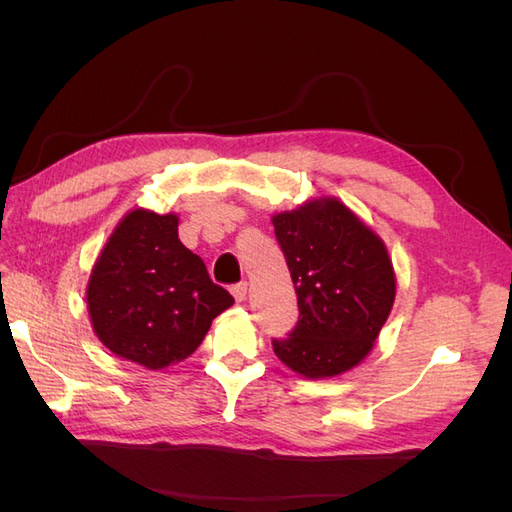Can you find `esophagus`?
<instances>
[{
  "label": "esophagus",
  "mask_w": 512,
  "mask_h": 512,
  "mask_svg": "<svg viewBox=\"0 0 512 512\" xmlns=\"http://www.w3.org/2000/svg\"><path fill=\"white\" fill-rule=\"evenodd\" d=\"M232 297H235L239 303L241 301H245V297H247V282H239V284H235L232 286Z\"/></svg>",
  "instance_id": "esophagus-1"
}]
</instances>
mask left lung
Here are the masks:
<instances>
[{"instance_id": "1", "label": "left lung", "mask_w": 512, "mask_h": 512, "mask_svg": "<svg viewBox=\"0 0 512 512\" xmlns=\"http://www.w3.org/2000/svg\"><path fill=\"white\" fill-rule=\"evenodd\" d=\"M297 292L299 322L273 352L303 378L359 365L389 318L397 280L384 241L342 200L320 196L271 218Z\"/></svg>"}]
</instances>
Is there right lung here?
I'll use <instances>...</instances> for the list:
<instances>
[{"mask_svg": "<svg viewBox=\"0 0 512 512\" xmlns=\"http://www.w3.org/2000/svg\"><path fill=\"white\" fill-rule=\"evenodd\" d=\"M179 215L136 207L102 247L87 282L96 337L119 359L164 369L203 342L235 299L179 241Z\"/></svg>", "mask_w": 512, "mask_h": 512, "instance_id": "obj_1", "label": "right lung"}]
</instances>
